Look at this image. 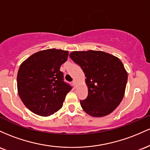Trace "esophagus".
<instances>
[{"instance_id": "34e87169", "label": "esophagus", "mask_w": 150, "mask_h": 150, "mask_svg": "<svg viewBox=\"0 0 150 150\" xmlns=\"http://www.w3.org/2000/svg\"><path fill=\"white\" fill-rule=\"evenodd\" d=\"M72 83H73L74 87V88H76V81H75L74 80L73 81H72Z\"/></svg>"}]
</instances>
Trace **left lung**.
Wrapping results in <instances>:
<instances>
[{"mask_svg": "<svg viewBox=\"0 0 150 150\" xmlns=\"http://www.w3.org/2000/svg\"><path fill=\"white\" fill-rule=\"evenodd\" d=\"M70 58L85 74L88 96L80 100L88 115L103 117L119 105L125 94L127 73L117 57L101 51L72 52Z\"/></svg>", "mask_w": 150, "mask_h": 150, "instance_id": "left-lung-1", "label": "left lung"}]
</instances>
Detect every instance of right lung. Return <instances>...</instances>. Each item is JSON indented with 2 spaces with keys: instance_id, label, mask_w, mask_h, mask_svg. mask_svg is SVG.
Returning a JSON list of instances; mask_svg holds the SVG:
<instances>
[{
  "instance_id": "right-lung-1",
  "label": "right lung",
  "mask_w": 150,
  "mask_h": 150,
  "mask_svg": "<svg viewBox=\"0 0 150 150\" xmlns=\"http://www.w3.org/2000/svg\"><path fill=\"white\" fill-rule=\"evenodd\" d=\"M68 56V51L50 49L33 54L22 63L17 76L18 91L30 111L49 116L62 107L72 88L64 81L60 71Z\"/></svg>"
}]
</instances>
